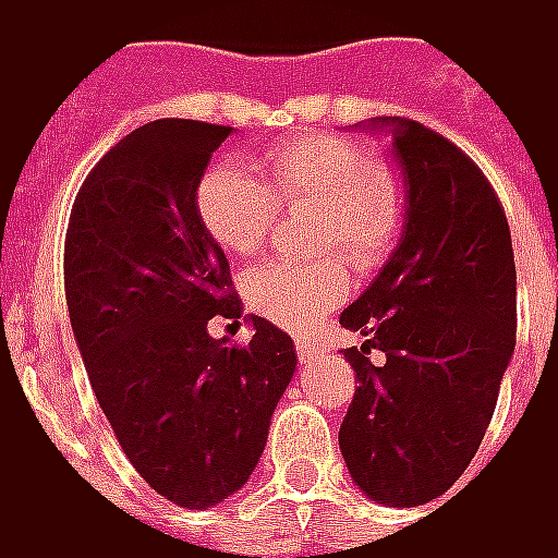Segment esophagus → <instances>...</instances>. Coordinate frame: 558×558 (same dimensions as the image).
<instances>
[{
    "instance_id": "obj_1",
    "label": "esophagus",
    "mask_w": 558,
    "mask_h": 558,
    "mask_svg": "<svg viewBox=\"0 0 558 558\" xmlns=\"http://www.w3.org/2000/svg\"><path fill=\"white\" fill-rule=\"evenodd\" d=\"M316 356H319V353H316V343H310V340H298V359H301V362H313Z\"/></svg>"
}]
</instances>
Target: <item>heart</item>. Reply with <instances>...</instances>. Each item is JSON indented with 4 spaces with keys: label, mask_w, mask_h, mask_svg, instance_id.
<instances>
[{
    "label": "heart",
    "mask_w": 558,
    "mask_h": 558,
    "mask_svg": "<svg viewBox=\"0 0 558 558\" xmlns=\"http://www.w3.org/2000/svg\"><path fill=\"white\" fill-rule=\"evenodd\" d=\"M282 208L313 205L316 248L340 252L353 267H377L405 220V190L396 168L335 134H306L264 156V178L242 166H215L196 186V215L223 252L248 257ZM350 279L338 257L316 264L270 260L245 276V301L288 331H306L347 298Z\"/></svg>",
    "instance_id": "heart-1"
}]
</instances>
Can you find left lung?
<instances>
[{"instance_id": "1", "label": "left lung", "mask_w": 558, "mask_h": 558, "mask_svg": "<svg viewBox=\"0 0 558 558\" xmlns=\"http://www.w3.org/2000/svg\"><path fill=\"white\" fill-rule=\"evenodd\" d=\"M405 178L402 239L340 325L359 387L338 442L365 495L421 507L473 461L515 350V260L482 168L439 131L380 116ZM385 356L371 362V350Z\"/></svg>"}]
</instances>
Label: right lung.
I'll list each match as a JSON object with an SVG mask.
<instances>
[{
  "label": "right lung",
  "instance_id": "obj_1",
  "mask_svg": "<svg viewBox=\"0 0 558 558\" xmlns=\"http://www.w3.org/2000/svg\"><path fill=\"white\" fill-rule=\"evenodd\" d=\"M230 125L156 119L116 144L78 190L63 288L100 409L153 492L205 510L264 454L298 353L252 316V340L208 335L242 316L227 254L196 215V186Z\"/></svg>",
  "mask_w": 558,
  "mask_h": 558
}]
</instances>
